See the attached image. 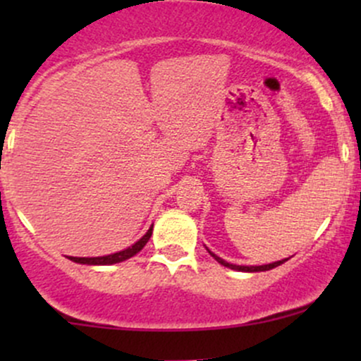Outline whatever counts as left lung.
I'll list each match as a JSON object with an SVG mask.
<instances>
[{
    "mask_svg": "<svg viewBox=\"0 0 361 361\" xmlns=\"http://www.w3.org/2000/svg\"><path fill=\"white\" fill-rule=\"evenodd\" d=\"M210 255L214 256L215 259L219 261V263L221 264H224V267H227V268H231V270H238V271H267V270H271V268H276V267H280L281 263H285V261L287 259H281V261H275V263H270V264H261V267H239V264H231V263H227V261H224L222 258H219V256H215L212 251H209Z\"/></svg>",
    "mask_w": 361,
    "mask_h": 361,
    "instance_id": "obj_1",
    "label": "left lung"
}]
</instances>
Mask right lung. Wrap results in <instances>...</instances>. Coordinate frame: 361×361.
Masks as SVG:
<instances>
[{"mask_svg":"<svg viewBox=\"0 0 361 361\" xmlns=\"http://www.w3.org/2000/svg\"><path fill=\"white\" fill-rule=\"evenodd\" d=\"M151 234H152V227L147 231L146 234L142 235V238L139 239L137 243L134 244V246L127 247V250H123L120 252H114V255L98 256V258H74V256H69V259L74 261V263H81V264H114V263H120V261H126L128 258H132L134 255H137V252L142 250L144 246H146V243L149 241V238H151Z\"/></svg>","mask_w":361,"mask_h":361,"instance_id":"obj_1","label":"right lung"}]
</instances>
